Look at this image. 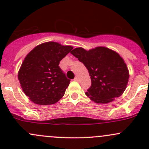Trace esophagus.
Returning a JSON list of instances; mask_svg holds the SVG:
<instances>
[{"label": "esophagus", "mask_w": 149, "mask_h": 149, "mask_svg": "<svg viewBox=\"0 0 149 149\" xmlns=\"http://www.w3.org/2000/svg\"><path fill=\"white\" fill-rule=\"evenodd\" d=\"M79 77H74V81H79Z\"/></svg>", "instance_id": "1"}]
</instances>
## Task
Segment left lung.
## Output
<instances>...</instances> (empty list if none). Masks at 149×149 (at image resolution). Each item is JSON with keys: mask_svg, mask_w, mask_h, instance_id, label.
I'll use <instances>...</instances> for the list:
<instances>
[{"mask_svg": "<svg viewBox=\"0 0 149 149\" xmlns=\"http://www.w3.org/2000/svg\"><path fill=\"white\" fill-rule=\"evenodd\" d=\"M70 53L88 70L92 85L85 94L91 100L107 104L123 93L128 85L129 71L119 54L104 47L88 51L78 47Z\"/></svg>", "mask_w": 149, "mask_h": 149, "instance_id": "left-lung-1", "label": "left lung"}]
</instances>
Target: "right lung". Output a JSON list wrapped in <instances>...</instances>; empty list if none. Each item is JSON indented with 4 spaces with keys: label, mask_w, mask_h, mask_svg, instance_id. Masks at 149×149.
Wrapping results in <instances>:
<instances>
[{
    "label": "right lung",
    "mask_w": 149,
    "mask_h": 149,
    "mask_svg": "<svg viewBox=\"0 0 149 149\" xmlns=\"http://www.w3.org/2000/svg\"><path fill=\"white\" fill-rule=\"evenodd\" d=\"M72 49V46L49 41L36 46L26 55L18 71V79L31 101L48 105L63 97L70 80L59 64Z\"/></svg>",
    "instance_id": "1"
}]
</instances>
